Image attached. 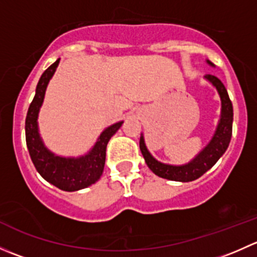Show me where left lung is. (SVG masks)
Masks as SVG:
<instances>
[{
	"label": "left lung",
	"mask_w": 257,
	"mask_h": 257,
	"mask_svg": "<svg viewBox=\"0 0 257 257\" xmlns=\"http://www.w3.org/2000/svg\"><path fill=\"white\" fill-rule=\"evenodd\" d=\"M206 63L209 66L215 67L209 59H206ZM204 78L217 90V94L221 100V113H220V119L217 121L216 129H215L211 141L190 162L181 165L165 164V163L159 162L150 154L147 145H145L143 133L141 134V141H139L141 152L149 169L158 177L173 181H181V183L196 180L214 167L215 163L222 157V154L226 152L227 147H229L232 133V119H234L232 103L221 80L215 76H211V74H206Z\"/></svg>",
	"instance_id": "obj_1"
}]
</instances>
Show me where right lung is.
Wrapping results in <instances>:
<instances>
[{
	"label": "right lung",
	"instance_id": "add662e5",
	"mask_svg": "<svg viewBox=\"0 0 257 257\" xmlns=\"http://www.w3.org/2000/svg\"><path fill=\"white\" fill-rule=\"evenodd\" d=\"M59 58L41 76L36 87V94L26 116V143L31 159L40 175L52 185L64 191H77L99 180L105 164V150L109 139L116 133L123 120L116 121L100 133L97 142L88 153L79 157H61L48 149L41 138L38 129V114L43 104L46 89L53 77Z\"/></svg>",
	"mask_w": 257,
	"mask_h": 257
}]
</instances>
